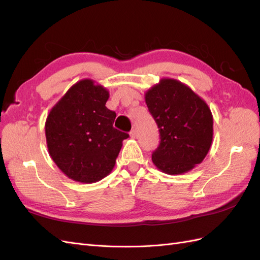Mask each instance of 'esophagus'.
Listing matches in <instances>:
<instances>
[{
	"instance_id": "obj_1",
	"label": "esophagus",
	"mask_w": 260,
	"mask_h": 260,
	"mask_svg": "<svg viewBox=\"0 0 260 260\" xmlns=\"http://www.w3.org/2000/svg\"><path fill=\"white\" fill-rule=\"evenodd\" d=\"M130 137H131L132 139H135V138L137 137V132H136V129H132V130L130 131Z\"/></svg>"
}]
</instances>
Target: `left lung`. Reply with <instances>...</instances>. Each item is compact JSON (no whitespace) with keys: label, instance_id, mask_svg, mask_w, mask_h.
<instances>
[{"label":"left lung","instance_id":"1","mask_svg":"<svg viewBox=\"0 0 260 260\" xmlns=\"http://www.w3.org/2000/svg\"><path fill=\"white\" fill-rule=\"evenodd\" d=\"M145 103L160 136L152 154L155 166L167 175H181L201 164L214 131L205 101L182 82L164 78L145 93Z\"/></svg>","mask_w":260,"mask_h":260}]
</instances>
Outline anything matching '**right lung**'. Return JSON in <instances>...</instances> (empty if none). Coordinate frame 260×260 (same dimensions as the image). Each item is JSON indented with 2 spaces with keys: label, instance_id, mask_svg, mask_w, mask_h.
<instances>
[{
  "label": "right lung",
  "instance_id": "right-lung-1",
  "mask_svg": "<svg viewBox=\"0 0 260 260\" xmlns=\"http://www.w3.org/2000/svg\"><path fill=\"white\" fill-rule=\"evenodd\" d=\"M108 91L91 79L74 84L46 118L50 156L69 178L93 183L113 170L128 133L114 128L116 113L105 106Z\"/></svg>",
  "mask_w": 260,
  "mask_h": 260
}]
</instances>
